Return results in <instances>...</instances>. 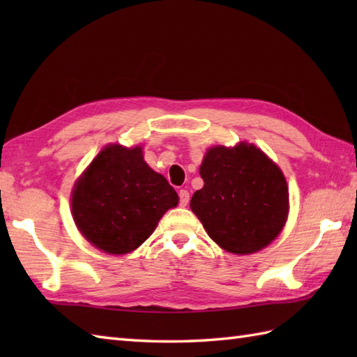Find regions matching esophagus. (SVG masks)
Segmentation results:
<instances>
[{
  "mask_svg": "<svg viewBox=\"0 0 357 357\" xmlns=\"http://www.w3.org/2000/svg\"><path fill=\"white\" fill-rule=\"evenodd\" d=\"M188 201H190V193H188L187 190H179V204L183 207H185Z\"/></svg>",
  "mask_w": 357,
  "mask_h": 357,
  "instance_id": "1",
  "label": "esophagus"
}]
</instances>
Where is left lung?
Returning <instances> with one entry per match:
<instances>
[{
    "mask_svg": "<svg viewBox=\"0 0 357 357\" xmlns=\"http://www.w3.org/2000/svg\"><path fill=\"white\" fill-rule=\"evenodd\" d=\"M204 187L190 208L216 244L234 255L256 253L282 231L288 187L282 170L253 144L207 150L199 167Z\"/></svg>",
    "mask_w": 357,
    "mask_h": 357,
    "instance_id": "1",
    "label": "left lung"
}]
</instances>
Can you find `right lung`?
<instances>
[{
  "label": "right lung",
  "instance_id": "right-lung-1",
  "mask_svg": "<svg viewBox=\"0 0 357 357\" xmlns=\"http://www.w3.org/2000/svg\"><path fill=\"white\" fill-rule=\"evenodd\" d=\"M178 201L169 181L144 161L141 146L110 144L75 183L72 215L90 244L109 255H126L150 238Z\"/></svg>",
  "mask_w": 357,
  "mask_h": 357
}]
</instances>
